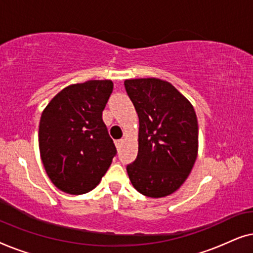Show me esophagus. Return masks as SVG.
<instances>
[{
    "instance_id": "34e87169",
    "label": "esophagus",
    "mask_w": 253,
    "mask_h": 253,
    "mask_svg": "<svg viewBox=\"0 0 253 253\" xmlns=\"http://www.w3.org/2000/svg\"><path fill=\"white\" fill-rule=\"evenodd\" d=\"M122 143H123V139H119V140H115V145H116V147H120L121 145H122Z\"/></svg>"
}]
</instances>
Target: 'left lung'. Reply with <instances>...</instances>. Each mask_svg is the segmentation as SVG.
<instances>
[{
	"instance_id": "left-lung-1",
	"label": "left lung",
	"mask_w": 253,
	"mask_h": 253,
	"mask_svg": "<svg viewBox=\"0 0 253 253\" xmlns=\"http://www.w3.org/2000/svg\"><path fill=\"white\" fill-rule=\"evenodd\" d=\"M139 117L138 155L126 171L141 195L161 198L179 189L198 155V121L191 102L169 82L126 79Z\"/></svg>"
}]
</instances>
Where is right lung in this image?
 Masks as SVG:
<instances>
[{
    "mask_svg": "<svg viewBox=\"0 0 253 253\" xmlns=\"http://www.w3.org/2000/svg\"><path fill=\"white\" fill-rule=\"evenodd\" d=\"M112 92V81L69 85L41 114L40 157L48 177L61 191H91L112 165L116 147L102 121Z\"/></svg>",
    "mask_w": 253,
    "mask_h": 253,
    "instance_id": "obj_1",
    "label": "right lung"
}]
</instances>
